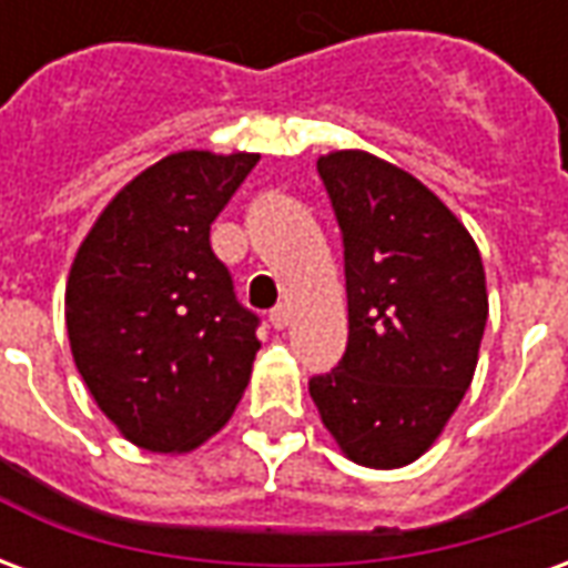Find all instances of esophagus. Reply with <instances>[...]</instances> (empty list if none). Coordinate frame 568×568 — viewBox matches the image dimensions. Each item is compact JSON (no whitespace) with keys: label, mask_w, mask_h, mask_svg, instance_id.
Masks as SVG:
<instances>
[{"label":"esophagus","mask_w":568,"mask_h":568,"mask_svg":"<svg viewBox=\"0 0 568 568\" xmlns=\"http://www.w3.org/2000/svg\"><path fill=\"white\" fill-rule=\"evenodd\" d=\"M288 322H292V313H288V307H285V304H280L276 310H271V325L276 328V332H283Z\"/></svg>","instance_id":"1"}]
</instances>
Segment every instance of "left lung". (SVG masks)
Here are the masks:
<instances>
[{"mask_svg": "<svg viewBox=\"0 0 568 568\" xmlns=\"http://www.w3.org/2000/svg\"><path fill=\"white\" fill-rule=\"evenodd\" d=\"M316 166L344 231L349 341L310 398L346 459L402 468L471 386L489 313L484 261L450 206L402 166L358 149Z\"/></svg>", "mask_w": 568, "mask_h": 568, "instance_id": "obj_1", "label": "left lung"}]
</instances>
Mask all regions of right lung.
Returning <instances> with one entry per match:
<instances>
[{"mask_svg":"<svg viewBox=\"0 0 568 568\" xmlns=\"http://www.w3.org/2000/svg\"><path fill=\"white\" fill-rule=\"evenodd\" d=\"M255 151H173L118 191L67 280L72 358L93 402L142 450L191 453L231 419L261 349L210 246Z\"/></svg>","mask_w":568,"mask_h":568,"instance_id":"1","label":"right lung"}]
</instances>
